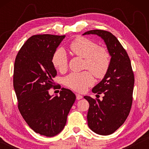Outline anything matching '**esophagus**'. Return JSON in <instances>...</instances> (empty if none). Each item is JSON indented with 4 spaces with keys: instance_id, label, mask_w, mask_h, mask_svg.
I'll use <instances>...</instances> for the list:
<instances>
[{
    "instance_id": "34e87169",
    "label": "esophagus",
    "mask_w": 149,
    "mask_h": 149,
    "mask_svg": "<svg viewBox=\"0 0 149 149\" xmlns=\"http://www.w3.org/2000/svg\"><path fill=\"white\" fill-rule=\"evenodd\" d=\"M76 97H77V100H81L83 98V96L80 94H78V93H77L76 94Z\"/></svg>"
}]
</instances>
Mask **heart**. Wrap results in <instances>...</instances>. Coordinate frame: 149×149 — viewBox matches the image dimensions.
<instances>
[{
    "instance_id": "b5f03b06",
    "label": "heart",
    "mask_w": 149,
    "mask_h": 149,
    "mask_svg": "<svg viewBox=\"0 0 149 149\" xmlns=\"http://www.w3.org/2000/svg\"><path fill=\"white\" fill-rule=\"evenodd\" d=\"M70 49L75 56L84 58L83 68L88 69L97 79L105 76L111 65V55L108 50L99 47L96 42L86 37L80 36L70 44ZM52 63L56 70L61 72L68 68V61L65 51L58 49L52 57ZM89 70L81 72H71L63 79L64 84L73 90L83 92L93 85V77Z\"/></svg>"
}]
</instances>
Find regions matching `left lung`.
I'll return each instance as SVG.
<instances>
[{
  "instance_id": "1",
  "label": "left lung",
  "mask_w": 149,
  "mask_h": 149,
  "mask_svg": "<svg viewBox=\"0 0 149 149\" xmlns=\"http://www.w3.org/2000/svg\"><path fill=\"white\" fill-rule=\"evenodd\" d=\"M91 34L102 38L111 58L107 73L92 89L93 93H103L102 100L84 96L89 104L87 123L95 133L110 135L123 125L129 115L133 100L134 75L127 52L113 34L92 30L83 35Z\"/></svg>"
}]
</instances>
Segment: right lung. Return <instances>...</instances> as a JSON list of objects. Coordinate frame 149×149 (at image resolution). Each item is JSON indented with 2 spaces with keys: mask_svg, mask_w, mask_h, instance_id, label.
I'll list each match as a JSON object with an SVG mask.
<instances>
[{
  "mask_svg": "<svg viewBox=\"0 0 149 149\" xmlns=\"http://www.w3.org/2000/svg\"><path fill=\"white\" fill-rule=\"evenodd\" d=\"M65 35L37 34L28 38L15 58L13 87L22 117L36 133L52 137L62 131L76 95L62 88L52 97L57 71L52 57Z\"/></svg>",
  "mask_w": 149,
  "mask_h": 149,
  "instance_id": "obj_1",
  "label": "right lung"
}]
</instances>
